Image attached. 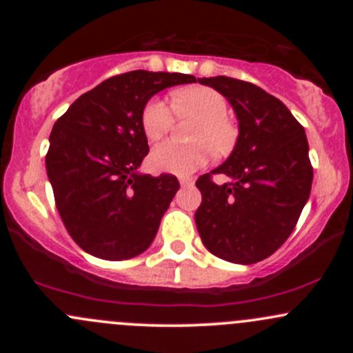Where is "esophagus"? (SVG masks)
<instances>
[{"instance_id": "1", "label": "esophagus", "mask_w": 353, "mask_h": 353, "mask_svg": "<svg viewBox=\"0 0 353 353\" xmlns=\"http://www.w3.org/2000/svg\"><path fill=\"white\" fill-rule=\"evenodd\" d=\"M179 183H181V186H190V184H193V179H191V177H179Z\"/></svg>"}]
</instances>
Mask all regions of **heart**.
Instances as JSON below:
<instances>
[{"instance_id": "1", "label": "heart", "mask_w": 353, "mask_h": 353, "mask_svg": "<svg viewBox=\"0 0 353 353\" xmlns=\"http://www.w3.org/2000/svg\"><path fill=\"white\" fill-rule=\"evenodd\" d=\"M172 105L154 97L141 110V126L148 140H160L174 124V110L179 117H198L191 130L194 143L163 141L152 150L150 162L157 170L186 176L201 167L212 157L227 155L239 140V128L227 117V101L222 94L208 87H190L172 94Z\"/></svg>"}]
</instances>
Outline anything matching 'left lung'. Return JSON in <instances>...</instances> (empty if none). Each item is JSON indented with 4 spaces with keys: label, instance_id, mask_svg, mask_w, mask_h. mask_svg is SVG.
<instances>
[{
    "label": "left lung",
    "instance_id": "left-lung-1",
    "mask_svg": "<svg viewBox=\"0 0 353 353\" xmlns=\"http://www.w3.org/2000/svg\"><path fill=\"white\" fill-rule=\"evenodd\" d=\"M198 81L230 102L239 140L222 165L198 177L196 229L212 254L252 265L285 243L311 194L307 138L285 104L263 88L229 77ZM212 173H225L231 181L219 187Z\"/></svg>",
    "mask_w": 353,
    "mask_h": 353
}]
</instances>
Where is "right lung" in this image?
I'll return each mask as SVG.
<instances>
[{
	"mask_svg": "<svg viewBox=\"0 0 353 353\" xmlns=\"http://www.w3.org/2000/svg\"><path fill=\"white\" fill-rule=\"evenodd\" d=\"M196 78L128 71L80 95L54 123L46 155L56 208L88 254L121 261L141 254L159 230L179 181L138 174L148 154L143 105L167 87Z\"/></svg>",
	"mask_w": 353,
	"mask_h": 353,
	"instance_id": "right-lung-1",
	"label": "right lung"
}]
</instances>
